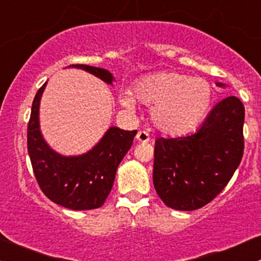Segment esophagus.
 I'll return each instance as SVG.
<instances>
[{"label": "esophagus", "instance_id": "obj_1", "mask_svg": "<svg viewBox=\"0 0 261 261\" xmlns=\"http://www.w3.org/2000/svg\"><path fill=\"white\" fill-rule=\"evenodd\" d=\"M136 139L139 143H147V142H149V134L144 130H139L138 133H137Z\"/></svg>", "mask_w": 261, "mask_h": 261}]
</instances>
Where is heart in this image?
<instances>
[{
	"label": "heart",
	"mask_w": 261,
	"mask_h": 261,
	"mask_svg": "<svg viewBox=\"0 0 261 261\" xmlns=\"http://www.w3.org/2000/svg\"><path fill=\"white\" fill-rule=\"evenodd\" d=\"M133 94L120 93L118 101L132 111L137 100L152 107L154 127L170 136L189 133L206 117L214 101V88L207 80L176 71H161L141 77Z\"/></svg>",
	"instance_id": "obj_1"
}]
</instances>
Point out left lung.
Masks as SVG:
<instances>
[{
  "label": "left lung",
  "mask_w": 261,
  "mask_h": 261,
  "mask_svg": "<svg viewBox=\"0 0 261 261\" xmlns=\"http://www.w3.org/2000/svg\"><path fill=\"white\" fill-rule=\"evenodd\" d=\"M244 118L240 99L227 96L195 134L155 141L153 185L165 205L197 210L225 189L243 158Z\"/></svg>",
  "instance_id": "left-lung-1"
}]
</instances>
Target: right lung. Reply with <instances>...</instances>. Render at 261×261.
<instances>
[{
    "label": "right lung",
    "mask_w": 261,
    "mask_h": 261,
    "mask_svg": "<svg viewBox=\"0 0 261 261\" xmlns=\"http://www.w3.org/2000/svg\"><path fill=\"white\" fill-rule=\"evenodd\" d=\"M113 85L114 76L107 69L70 65ZM47 82L37 90L28 127V150L40 189L53 202L70 210L100 207L111 192L115 173L133 143L137 130L109 127L100 141L79 155H64L54 150L40 129V100Z\"/></svg>",
    "instance_id": "add662e5"
}]
</instances>
